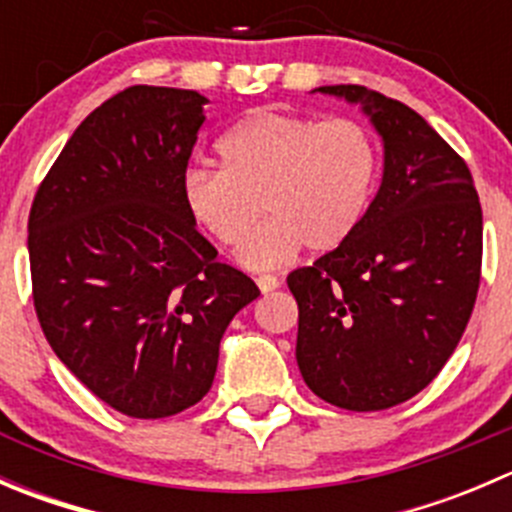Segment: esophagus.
<instances>
[{"instance_id": "34e87169", "label": "esophagus", "mask_w": 512, "mask_h": 512, "mask_svg": "<svg viewBox=\"0 0 512 512\" xmlns=\"http://www.w3.org/2000/svg\"><path fill=\"white\" fill-rule=\"evenodd\" d=\"M257 287L267 294V292H272V289L280 287V280H277L275 275H260L257 277Z\"/></svg>"}]
</instances>
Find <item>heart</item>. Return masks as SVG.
<instances>
[{"mask_svg":"<svg viewBox=\"0 0 512 512\" xmlns=\"http://www.w3.org/2000/svg\"><path fill=\"white\" fill-rule=\"evenodd\" d=\"M223 168L193 165L183 175L190 220L218 245L240 247L262 213L270 223L242 247L247 267L342 247L364 218L379 175V148L364 123L257 111L218 146Z\"/></svg>","mask_w":512,"mask_h":512,"instance_id":"obj_1","label":"heart"}]
</instances>
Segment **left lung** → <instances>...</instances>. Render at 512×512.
Instances as JSON below:
<instances>
[{
    "label": "left lung",
    "instance_id": "left-lung-1",
    "mask_svg": "<svg viewBox=\"0 0 512 512\" xmlns=\"http://www.w3.org/2000/svg\"><path fill=\"white\" fill-rule=\"evenodd\" d=\"M319 91L364 106L384 138V178L342 247L289 272L297 364L327 404L384 411L426 389L466 332L483 210L466 160L414 108L356 84Z\"/></svg>",
    "mask_w": 512,
    "mask_h": 512
}]
</instances>
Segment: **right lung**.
Segmentation results:
<instances>
[{
	"mask_svg": "<svg viewBox=\"0 0 512 512\" xmlns=\"http://www.w3.org/2000/svg\"><path fill=\"white\" fill-rule=\"evenodd\" d=\"M205 103L168 86L118 91L81 121L29 210L41 332L91 394L131 418L198 404L227 324L260 294L183 205Z\"/></svg>",
	"mask_w": 512,
	"mask_h": 512,
	"instance_id": "add662e5",
	"label": "right lung"
}]
</instances>
